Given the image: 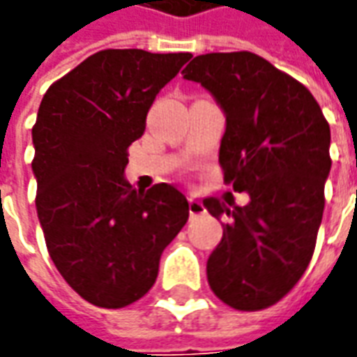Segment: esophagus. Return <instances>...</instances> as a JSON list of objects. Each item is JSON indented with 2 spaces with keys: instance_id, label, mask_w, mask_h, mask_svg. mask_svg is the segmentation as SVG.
<instances>
[{
  "instance_id": "1",
  "label": "esophagus",
  "mask_w": 357,
  "mask_h": 357,
  "mask_svg": "<svg viewBox=\"0 0 357 357\" xmlns=\"http://www.w3.org/2000/svg\"><path fill=\"white\" fill-rule=\"evenodd\" d=\"M204 212H206L204 204L191 197V199H189V214H191V216H201V214H204Z\"/></svg>"
}]
</instances>
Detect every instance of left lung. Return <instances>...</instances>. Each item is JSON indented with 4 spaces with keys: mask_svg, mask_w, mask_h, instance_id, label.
I'll return each mask as SVG.
<instances>
[{
    "mask_svg": "<svg viewBox=\"0 0 357 357\" xmlns=\"http://www.w3.org/2000/svg\"><path fill=\"white\" fill-rule=\"evenodd\" d=\"M225 114L220 143L224 181L245 206L206 199L224 220L208 262L210 289L235 310H262L298 283L315 248L331 172V130L300 82L248 51L206 53L183 70Z\"/></svg>",
    "mask_w": 357,
    "mask_h": 357,
    "instance_id": "1",
    "label": "left lung"
}]
</instances>
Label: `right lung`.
I'll use <instances>...</instances> for the list:
<instances>
[{"label": "right lung", "instance_id": "obj_1", "mask_svg": "<svg viewBox=\"0 0 357 357\" xmlns=\"http://www.w3.org/2000/svg\"><path fill=\"white\" fill-rule=\"evenodd\" d=\"M189 53L105 50L55 82L32 128L36 210L66 283L99 307L147 294L164 248L189 218L170 183L135 191L124 178L128 147L145 132L158 91Z\"/></svg>", "mask_w": 357, "mask_h": 357}]
</instances>
